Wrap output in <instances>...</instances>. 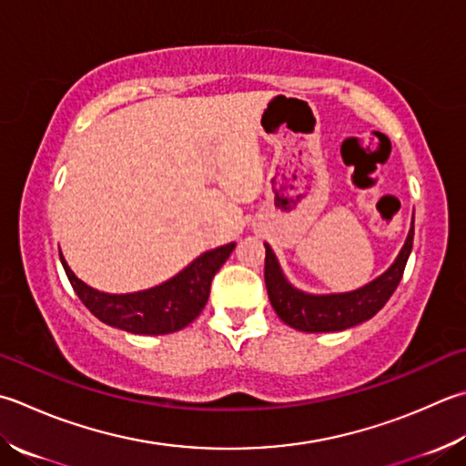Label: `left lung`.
<instances>
[{
	"mask_svg": "<svg viewBox=\"0 0 466 466\" xmlns=\"http://www.w3.org/2000/svg\"><path fill=\"white\" fill-rule=\"evenodd\" d=\"M412 240L414 222L412 228H410L402 250H400L394 264L384 275L373 279L366 287L351 290V293L331 295H311L295 289L287 280V277L282 275L275 252H272L268 244H264V248H267V257H264V282H267L270 305L282 323L307 333L343 331L353 325L368 321L388 303V299L394 295L396 287L402 280L408 257L412 252Z\"/></svg>",
	"mask_w": 466,
	"mask_h": 466,
	"instance_id": "obj_1",
	"label": "left lung"
}]
</instances>
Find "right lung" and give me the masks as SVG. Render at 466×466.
<instances>
[{
    "mask_svg": "<svg viewBox=\"0 0 466 466\" xmlns=\"http://www.w3.org/2000/svg\"><path fill=\"white\" fill-rule=\"evenodd\" d=\"M234 242L208 250L176 277L147 290L127 295L100 293L82 282L60 254L64 272L85 307L98 321L135 335H167L184 329L202 313L212 279L234 250Z\"/></svg>",
    "mask_w": 466,
    "mask_h": 466,
    "instance_id": "1",
    "label": "right lung"
}]
</instances>
